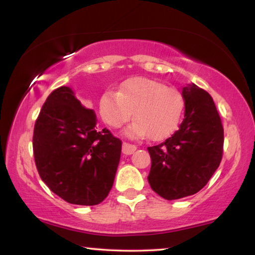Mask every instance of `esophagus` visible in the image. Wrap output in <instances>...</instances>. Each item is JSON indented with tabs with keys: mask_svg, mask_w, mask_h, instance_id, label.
Instances as JSON below:
<instances>
[{
	"mask_svg": "<svg viewBox=\"0 0 255 255\" xmlns=\"http://www.w3.org/2000/svg\"><path fill=\"white\" fill-rule=\"evenodd\" d=\"M135 149H137V146L135 145H132V144H128V142H123V153L125 155H130L133 153Z\"/></svg>",
	"mask_w": 255,
	"mask_h": 255,
	"instance_id": "1",
	"label": "esophagus"
}]
</instances>
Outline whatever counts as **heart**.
Masks as SVG:
<instances>
[{"label": "heart", "instance_id": "b5f03b06", "mask_svg": "<svg viewBox=\"0 0 255 255\" xmlns=\"http://www.w3.org/2000/svg\"><path fill=\"white\" fill-rule=\"evenodd\" d=\"M184 99L179 89L147 78H132L120 92L104 93L100 100V114L111 128L137 117L127 128L130 137L148 135L153 140L165 138L177 127L183 114Z\"/></svg>", "mask_w": 255, "mask_h": 255}]
</instances>
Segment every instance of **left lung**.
<instances>
[{"label": "left lung", "mask_w": 255, "mask_h": 255, "mask_svg": "<svg viewBox=\"0 0 255 255\" xmlns=\"http://www.w3.org/2000/svg\"><path fill=\"white\" fill-rule=\"evenodd\" d=\"M184 118L165 141L147 147L151 155L148 183L165 200H179L200 191L219 167L224 128L210 94L183 87Z\"/></svg>", "instance_id": "obj_1"}]
</instances>
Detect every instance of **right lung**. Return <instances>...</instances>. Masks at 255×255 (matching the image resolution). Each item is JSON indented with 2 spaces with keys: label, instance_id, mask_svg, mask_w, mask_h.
<instances>
[{
  "label": "right lung",
  "instance_id": "1",
  "mask_svg": "<svg viewBox=\"0 0 255 255\" xmlns=\"http://www.w3.org/2000/svg\"><path fill=\"white\" fill-rule=\"evenodd\" d=\"M33 155L45 184L62 200L96 205L108 196L121 159L122 140L96 128V116L59 87L45 101L33 130Z\"/></svg>",
  "mask_w": 255,
  "mask_h": 255
}]
</instances>
